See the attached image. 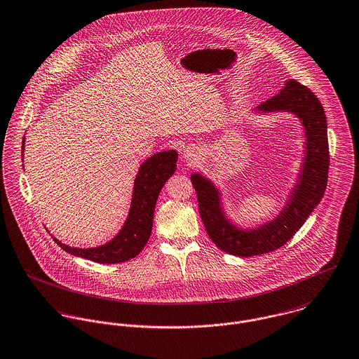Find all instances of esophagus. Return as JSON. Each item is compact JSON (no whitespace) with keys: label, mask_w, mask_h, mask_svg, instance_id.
I'll use <instances>...</instances> for the list:
<instances>
[{"label":"esophagus","mask_w":359,"mask_h":359,"mask_svg":"<svg viewBox=\"0 0 359 359\" xmlns=\"http://www.w3.org/2000/svg\"><path fill=\"white\" fill-rule=\"evenodd\" d=\"M198 152H199V151H198L196 148H188V149H185V152H184V157H185L187 160H189V161L196 160V157L199 156Z\"/></svg>","instance_id":"esophagus-1"}]
</instances>
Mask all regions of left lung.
<instances>
[{
	"instance_id": "8db88e82",
	"label": "left lung",
	"mask_w": 359,
	"mask_h": 359,
	"mask_svg": "<svg viewBox=\"0 0 359 359\" xmlns=\"http://www.w3.org/2000/svg\"><path fill=\"white\" fill-rule=\"evenodd\" d=\"M257 109L264 113L282 110L296 114L304 126L306 157L297 184L279 215L250 231L239 229L225 217L219 192L210 180L198 172L191 175L207 235L218 249L232 256H259L282 248L319 205L327 184V124L325 110L313 93L299 81L289 80L279 94Z\"/></svg>"
}]
</instances>
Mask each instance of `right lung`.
<instances>
[{
  "mask_svg": "<svg viewBox=\"0 0 359 359\" xmlns=\"http://www.w3.org/2000/svg\"><path fill=\"white\" fill-rule=\"evenodd\" d=\"M23 149L25 138L22 142V154ZM177 158L178 154L171 149L154 154L141 164L134 181L133 201L127 221L117 236H114L106 245L94 249H79L63 245L55 238L53 241L69 255L100 264L124 262L138 256L149 241L154 225L156 201L165 181L174 174L177 168Z\"/></svg>",
  "mask_w": 359,
  "mask_h": 359,
  "instance_id": "1",
  "label": "right lung"
}]
</instances>
